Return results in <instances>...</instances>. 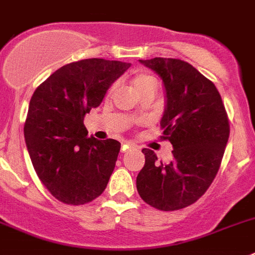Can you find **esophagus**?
I'll return each mask as SVG.
<instances>
[{
    "mask_svg": "<svg viewBox=\"0 0 255 255\" xmlns=\"http://www.w3.org/2000/svg\"><path fill=\"white\" fill-rule=\"evenodd\" d=\"M133 147H134L133 143H130V142H125V143H123V145H122V152L128 151V150L133 149Z\"/></svg>",
    "mask_w": 255,
    "mask_h": 255,
    "instance_id": "1",
    "label": "esophagus"
}]
</instances>
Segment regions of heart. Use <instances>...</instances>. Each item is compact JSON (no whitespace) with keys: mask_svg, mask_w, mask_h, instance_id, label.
Instances as JSON below:
<instances>
[{"mask_svg":"<svg viewBox=\"0 0 255 255\" xmlns=\"http://www.w3.org/2000/svg\"><path fill=\"white\" fill-rule=\"evenodd\" d=\"M132 86L137 94H140L147 88L156 90V79L149 73H136L132 78Z\"/></svg>","mask_w":255,"mask_h":255,"instance_id":"1","label":"heart"}]
</instances>
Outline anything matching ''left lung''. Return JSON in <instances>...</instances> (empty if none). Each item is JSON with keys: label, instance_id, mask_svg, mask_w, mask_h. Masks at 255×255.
<instances>
[{"label": "left lung", "instance_id": "left-lung-1", "mask_svg": "<svg viewBox=\"0 0 255 255\" xmlns=\"http://www.w3.org/2000/svg\"><path fill=\"white\" fill-rule=\"evenodd\" d=\"M163 79L165 109L163 140L173 146V160L164 164L143 149L145 165L137 176L141 199L159 210L194 204L216 178L230 136V123L214 83L180 59L140 60Z\"/></svg>", "mask_w": 255, "mask_h": 255}]
</instances>
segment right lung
I'll return each mask as SVG.
<instances>
[{
    "label": "right lung",
    "instance_id": "obj_1",
    "mask_svg": "<svg viewBox=\"0 0 255 255\" xmlns=\"http://www.w3.org/2000/svg\"><path fill=\"white\" fill-rule=\"evenodd\" d=\"M130 66L105 59L66 64L34 91L24 125L35 173L57 200L82 205L109 182L121 142L87 137L83 119Z\"/></svg>",
    "mask_w": 255,
    "mask_h": 255
}]
</instances>
